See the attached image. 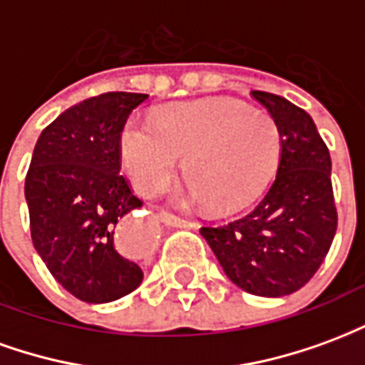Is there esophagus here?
Listing matches in <instances>:
<instances>
[{
	"mask_svg": "<svg viewBox=\"0 0 365 365\" xmlns=\"http://www.w3.org/2000/svg\"><path fill=\"white\" fill-rule=\"evenodd\" d=\"M160 221L164 222V225H170V227H180V229H190V227H193L191 221L183 219V217H180V215L168 213V211H164V213L160 215Z\"/></svg>",
	"mask_w": 365,
	"mask_h": 365,
	"instance_id": "34e87169",
	"label": "esophagus"
}]
</instances>
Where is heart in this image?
<instances>
[{"mask_svg":"<svg viewBox=\"0 0 365 365\" xmlns=\"http://www.w3.org/2000/svg\"><path fill=\"white\" fill-rule=\"evenodd\" d=\"M123 166L143 195H158L178 172L193 197L217 213L250 203L268 183L279 156V128L272 115L235 99L166 105L154 123L130 119L119 140Z\"/></svg>","mask_w":365,"mask_h":365,"instance_id":"1","label":"heart"}]
</instances>
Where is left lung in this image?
<instances>
[{"label": "left lung", "mask_w": 365, "mask_h": 365, "mask_svg": "<svg viewBox=\"0 0 365 365\" xmlns=\"http://www.w3.org/2000/svg\"><path fill=\"white\" fill-rule=\"evenodd\" d=\"M252 97L279 128L277 174L248 213L205 225L199 232L240 289L283 297L317 274L336 235L332 164L309 113L268 91L254 90Z\"/></svg>", "instance_id": "1"}]
</instances>
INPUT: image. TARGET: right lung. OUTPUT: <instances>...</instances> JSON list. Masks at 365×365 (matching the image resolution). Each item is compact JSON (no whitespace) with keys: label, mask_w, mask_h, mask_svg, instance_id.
<instances>
[{"label":"right lung","mask_w":365,"mask_h":365,"mask_svg":"<svg viewBox=\"0 0 365 365\" xmlns=\"http://www.w3.org/2000/svg\"><path fill=\"white\" fill-rule=\"evenodd\" d=\"M146 93L109 91L60 113L36 140L25 178L31 238L52 277L86 303L143 282L120 248L119 221L143 199L120 172V133Z\"/></svg>","instance_id":"obj_1"}]
</instances>
